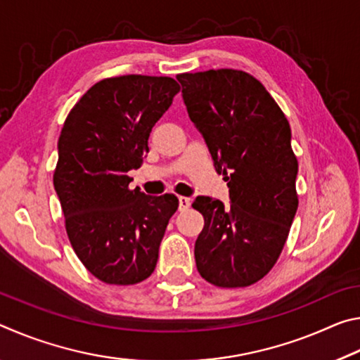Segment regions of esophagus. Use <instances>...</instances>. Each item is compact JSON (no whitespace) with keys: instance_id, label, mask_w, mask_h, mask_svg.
I'll return each instance as SVG.
<instances>
[{"instance_id":"obj_1","label":"esophagus","mask_w":360,"mask_h":360,"mask_svg":"<svg viewBox=\"0 0 360 360\" xmlns=\"http://www.w3.org/2000/svg\"><path fill=\"white\" fill-rule=\"evenodd\" d=\"M192 205V200L187 198V197H179V211H186L191 208Z\"/></svg>"}]
</instances>
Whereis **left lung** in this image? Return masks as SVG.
Returning <instances> with one entry per match:
<instances>
[{
	"label": "left lung",
	"instance_id": "8db88e82",
	"mask_svg": "<svg viewBox=\"0 0 360 360\" xmlns=\"http://www.w3.org/2000/svg\"><path fill=\"white\" fill-rule=\"evenodd\" d=\"M176 77L188 117L230 188V205L211 197L192 205L205 217L195 241L197 270L217 288H246L276 264L298 208L290 125L249 72L210 70Z\"/></svg>",
	"mask_w": 360,
	"mask_h": 360
}]
</instances>
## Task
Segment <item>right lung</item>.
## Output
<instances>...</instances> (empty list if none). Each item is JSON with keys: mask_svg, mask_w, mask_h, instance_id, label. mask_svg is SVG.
I'll list each match as a JSON object with an SVG mask.
<instances>
[{"mask_svg": "<svg viewBox=\"0 0 360 360\" xmlns=\"http://www.w3.org/2000/svg\"><path fill=\"white\" fill-rule=\"evenodd\" d=\"M173 77L129 75L92 85L58 138L53 187L79 260L106 284L130 285L155 270L178 197L130 188V169L149 152L152 127L172 106Z\"/></svg>", "mask_w": 360, "mask_h": 360, "instance_id": "1", "label": "right lung"}]
</instances>
